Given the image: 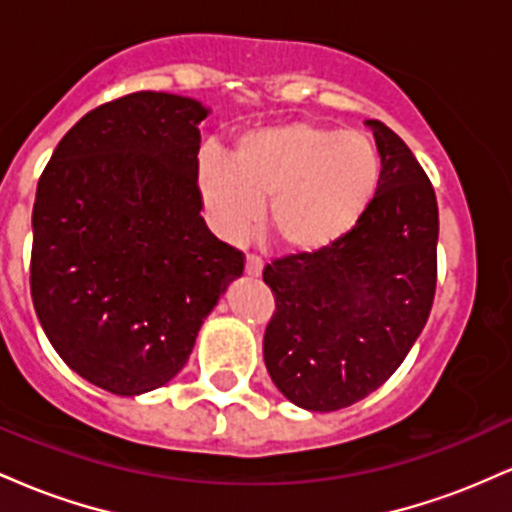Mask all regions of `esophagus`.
I'll list each match as a JSON object with an SVG mask.
<instances>
[{
    "instance_id": "1",
    "label": "esophagus",
    "mask_w": 512,
    "mask_h": 512,
    "mask_svg": "<svg viewBox=\"0 0 512 512\" xmlns=\"http://www.w3.org/2000/svg\"><path fill=\"white\" fill-rule=\"evenodd\" d=\"M245 274L250 276V279H257V276L262 274V260L255 255H248V260H245Z\"/></svg>"
}]
</instances>
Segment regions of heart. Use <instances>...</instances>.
<instances>
[{"label": "heart", "mask_w": 512, "mask_h": 512, "mask_svg": "<svg viewBox=\"0 0 512 512\" xmlns=\"http://www.w3.org/2000/svg\"><path fill=\"white\" fill-rule=\"evenodd\" d=\"M380 156L361 132L291 120L245 134L231 161L207 154L199 190L216 231L236 238L260 219L279 250L313 255L332 248L373 202Z\"/></svg>", "instance_id": "1"}]
</instances>
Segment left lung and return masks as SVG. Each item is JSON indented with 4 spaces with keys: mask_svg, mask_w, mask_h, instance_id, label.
Here are the masks:
<instances>
[{
    "mask_svg": "<svg viewBox=\"0 0 512 512\" xmlns=\"http://www.w3.org/2000/svg\"><path fill=\"white\" fill-rule=\"evenodd\" d=\"M380 185L346 236L313 255L267 264L276 310L264 363L279 392L337 411L390 378L424 330L436 296L438 204L409 146L378 120Z\"/></svg>",
    "mask_w": 512,
    "mask_h": 512,
    "instance_id": "1",
    "label": "left lung"
}]
</instances>
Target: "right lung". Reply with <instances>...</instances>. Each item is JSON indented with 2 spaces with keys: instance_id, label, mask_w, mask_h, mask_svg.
<instances>
[{
  "instance_id": "add662e5",
  "label": "right lung",
  "mask_w": 512,
  "mask_h": 512,
  "mask_svg": "<svg viewBox=\"0 0 512 512\" xmlns=\"http://www.w3.org/2000/svg\"><path fill=\"white\" fill-rule=\"evenodd\" d=\"M195 98L139 91L86 113L57 144L33 204L31 296L74 373L120 397L166 385L243 274L199 211Z\"/></svg>"
}]
</instances>
